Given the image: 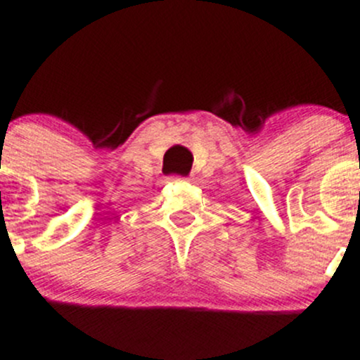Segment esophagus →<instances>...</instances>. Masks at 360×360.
Segmentation results:
<instances>
[{
	"label": "esophagus",
	"instance_id": "obj_1",
	"mask_svg": "<svg viewBox=\"0 0 360 360\" xmlns=\"http://www.w3.org/2000/svg\"><path fill=\"white\" fill-rule=\"evenodd\" d=\"M170 181H174V183H183V181H186L184 177H179V176H172L170 177Z\"/></svg>",
	"mask_w": 360,
	"mask_h": 360
}]
</instances>
